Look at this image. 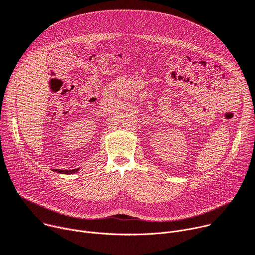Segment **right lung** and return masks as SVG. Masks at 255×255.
<instances>
[{
	"mask_svg": "<svg viewBox=\"0 0 255 255\" xmlns=\"http://www.w3.org/2000/svg\"><path fill=\"white\" fill-rule=\"evenodd\" d=\"M79 169H75V170H55V172L57 173H62V174H73L75 172H77Z\"/></svg>",
	"mask_w": 255,
	"mask_h": 255,
	"instance_id": "1",
	"label": "right lung"
}]
</instances>
